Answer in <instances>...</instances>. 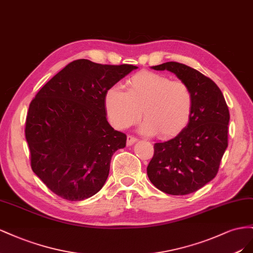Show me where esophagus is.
I'll return each instance as SVG.
<instances>
[{
	"mask_svg": "<svg viewBox=\"0 0 253 253\" xmlns=\"http://www.w3.org/2000/svg\"><path fill=\"white\" fill-rule=\"evenodd\" d=\"M134 142H136V138H134V136H132V135H127V145L128 146L132 145Z\"/></svg>",
	"mask_w": 253,
	"mask_h": 253,
	"instance_id": "obj_1",
	"label": "esophagus"
}]
</instances>
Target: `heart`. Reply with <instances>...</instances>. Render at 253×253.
Masks as SVG:
<instances>
[{
    "mask_svg": "<svg viewBox=\"0 0 253 253\" xmlns=\"http://www.w3.org/2000/svg\"><path fill=\"white\" fill-rule=\"evenodd\" d=\"M105 109L118 129L131 126L142 118L146 121L141 132L158 133L169 139L183 130L193 109V94L182 81H170L162 74L143 71L126 83V91L112 86L105 94Z\"/></svg>",
    "mask_w": 253,
    "mask_h": 253,
    "instance_id": "heart-1",
    "label": "heart"
}]
</instances>
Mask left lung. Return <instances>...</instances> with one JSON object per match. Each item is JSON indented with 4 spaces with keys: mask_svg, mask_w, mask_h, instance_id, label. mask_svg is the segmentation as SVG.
I'll use <instances>...</instances> for the list:
<instances>
[{
    "mask_svg": "<svg viewBox=\"0 0 253 253\" xmlns=\"http://www.w3.org/2000/svg\"><path fill=\"white\" fill-rule=\"evenodd\" d=\"M151 69L168 70L189 85L193 109L181 132L169 141L155 144L147 176L164 193L191 194L217 174L228 147V106L217 84L197 70L174 61Z\"/></svg>",
    "mask_w": 253,
    "mask_h": 253,
    "instance_id": "1",
    "label": "left lung"
}]
</instances>
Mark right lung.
I'll list each match as a JSON object with an SVG mask.
<instances>
[{
  "mask_svg": "<svg viewBox=\"0 0 253 253\" xmlns=\"http://www.w3.org/2000/svg\"><path fill=\"white\" fill-rule=\"evenodd\" d=\"M135 69L78 59L32 100L25 122L32 169L61 198L84 200L104 186L111 158L127 139L108 123L105 94Z\"/></svg>",
  "mask_w": 253,
  "mask_h": 253,
  "instance_id": "add662e5",
  "label": "right lung"
}]
</instances>
